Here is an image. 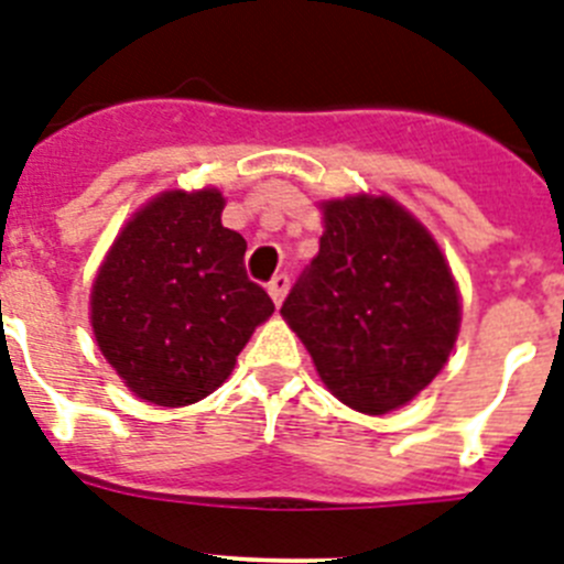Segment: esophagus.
Returning a JSON list of instances; mask_svg holds the SVG:
<instances>
[{"instance_id":"34e87169","label":"esophagus","mask_w":564,"mask_h":564,"mask_svg":"<svg viewBox=\"0 0 564 564\" xmlns=\"http://www.w3.org/2000/svg\"><path fill=\"white\" fill-rule=\"evenodd\" d=\"M288 288H291V276H288V273H276V276L268 282V293H271L273 305H282V299H285Z\"/></svg>"}]
</instances>
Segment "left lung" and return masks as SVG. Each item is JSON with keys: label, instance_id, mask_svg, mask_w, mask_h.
<instances>
[{"label": "left lung", "instance_id": "left-lung-1", "mask_svg": "<svg viewBox=\"0 0 564 564\" xmlns=\"http://www.w3.org/2000/svg\"><path fill=\"white\" fill-rule=\"evenodd\" d=\"M282 316L338 401L383 415L441 372L460 299L430 231L390 197L358 194L325 203L318 253Z\"/></svg>", "mask_w": 564, "mask_h": 564}]
</instances>
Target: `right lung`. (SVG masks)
<instances>
[{
	"label": "right lung",
	"mask_w": 564,
	"mask_h": 564,
	"mask_svg": "<svg viewBox=\"0 0 564 564\" xmlns=\"http://www.w3.org/2000/svg\"><path fill=\"white\" fill-rule=\"evenodd\" d=\"M217 188L166 192L134 214L93 285V330L138 398L186 406L231 376L273 302L246 273V239Z\"/></svg>",
	"instance_id": "1"
}]
</instances>
